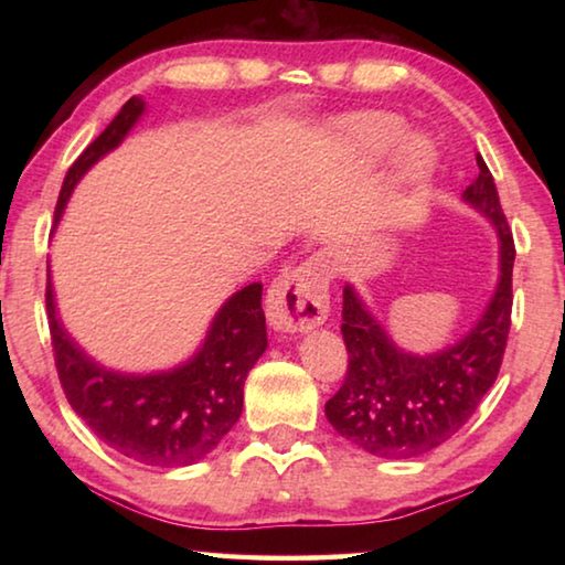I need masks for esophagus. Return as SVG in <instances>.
I'll return each instance as SVG.
<instances>
[{"instance_id": "1", "label": "esophagus", "mask_w": 565, "mask_h": 565, "mask_svg": "<svg viewBox=\"0 0 565 565\" xmlns=\"http://www.w3.org/2000/svg\"><path fill=\"white\" fill-rule=\"evenodd\" d=\"M266 317L276 331L321 327L329 317V271L321 259L286 266L266 296Z\"/></svg>"}]
</instances>
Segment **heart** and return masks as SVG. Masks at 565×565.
<instances>
[{
  "label": "heart",
  "mask_w": 565,
  "mask_h": 565,
  "mask_svg": "<svg viewBox=\"0 0 565 565\" xmlns=\"http://www.w3.org/2000/svg\"><path fill=\"white\" fill-rule=\"evenodd\" d=\"M343 137H347L353 149L366 159H381L394 149L401 138L406 134V124L394 114L374 111V114H359L343 121ZM434 154L428 145L420 137H406L398 147L396 167L398 174L406 181H420L428 171H431Z\"/></svg>",
  "instance_id": "b5f03b06"
}]
</instances>
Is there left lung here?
I'll use <instances>...</instances> for the list:
<instances>
[{
  "mask_svg": "<svg viewBox=\"0 0 565 565\" xmlns=\"http://www.w3.org/2000/svg\"><path fill=\"white\" fill-rule=\"evenodd\" d=\"M476 164L478 177L466 186L463 202L489 218L499 234L501 276L483 317L461 341L426 356L408 353L391 341L351 284L343 289L341 333L349 369L341 388L327 401V418L371 456L414 458L441 446L473 416L499 376L511 329L515 248L481 154Z\"/></svg>",
  "mask_w": 565,
  "mask_h": 565,
  "instance_id": "8db88e82",
  "label": "left lung"
}]
</instances>
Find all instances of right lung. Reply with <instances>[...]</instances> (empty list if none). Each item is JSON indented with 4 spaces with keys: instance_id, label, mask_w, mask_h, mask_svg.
I'll list each match as a JSON object with an SVG mask.
<instances>
[{
    "instance_id": "obj_1",
    "label": "right lung",
    "mask_w": 565,
    "mask_h": 565,
    "mask_svg": "<svg viewBox=\"0 0 565 565\" xmlns=\"http://www.w3.org/2000/svg\"><path fill=\"white\" fill-rule=\"evenodd\" d=\"M141 114L145 102L131 97L82 151L64 177L54 224L79 179L121 145ZM46 313L56 374L70 406L109 448L145 466H191L212 454L242 416L244 381L266 351L259 281L228 296L194 356L159 374H119L87 356L64 331L52 279H46Z\"/></svg>"
}]
</instances>
